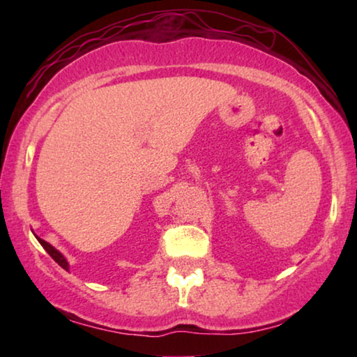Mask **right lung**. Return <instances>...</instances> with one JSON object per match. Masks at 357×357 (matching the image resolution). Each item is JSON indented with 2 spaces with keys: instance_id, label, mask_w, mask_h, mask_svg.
Here are the masks:
<instances>
[{
  "instance_id": "right-lung-1",
  "label": "right lung",
  "mask_w": 357,
  "mask_h": 357,
  "mask_svg": "<svg viewBox=\"0 0 357 357\" xmlns=\"http://www.w3.org/2000/svg\"><path fill=\"white\" fill-rule=\"evenodd\" d=\"M37 241L40 242V245H42L43 248H45L48 255H50V257L53 258V260H55V261L58 263V265H60V266L63 268V270H68V268H70V265H68V261H66V258L63 257L61 253L56 250V248H53V247L50 245V243L45 242V241H42V238H38V237H37Z\"/></svg>"
}]
</instances>
